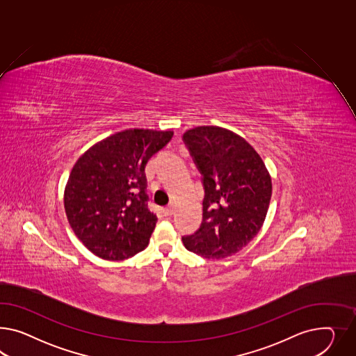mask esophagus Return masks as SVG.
<instances>
[{
  "label": "esophagus",
  "instance_id": "1",
  "mask_svg": "<svg viewBox=\"0 0 356 356\" xmlns=\"http://www.w3.org/2000/svg\"><path fill=\"white\" fill-rule=\"evenodd\" d=\"M173 209H175V207H173V203H170V204H168V206H167V207L164 209V212H165V215H172Z\"/></svg>",
  "mask_w": 356,
  "mask_h": 356
}]
</instances>
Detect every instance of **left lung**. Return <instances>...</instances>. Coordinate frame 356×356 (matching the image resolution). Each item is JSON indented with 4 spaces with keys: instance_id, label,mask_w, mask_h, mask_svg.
I'll return each mask as SVG.
<instances>
[{
    "instance_id": "8db88e82",
    "label": "left lung",
    "mask_w": 356,
    "mask_h": 356,
    "mask_svg": "<svg viewBox=\"0 0 356 356\" xmlns=\"http://www.w3.org/2000/svg\"><path fill=\"white\" fill-rule=\"evenodd\" d=\"M183 141L204 189L201 227L183 236L184 246L206 259L231 257L264 222L272 195L270 176L252 146L228 129L197 127L184 134Z\"/></svg>"
}]
</instances>
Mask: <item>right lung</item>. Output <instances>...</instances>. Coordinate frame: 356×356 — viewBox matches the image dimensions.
I'll return each mask as SVG.
<instances>
[{
    "label": "right lung",
    "mask_w": 356,
    "mask_h": 356,
    "mask_svg": "<svg viewBox=\"0 0 356 356\" xmlns=\"http://www.w3.org/2000/svg\"><path fill=\"white\" fill-rule=\"evenodd\" d=\"M171 131L128 129L83 154L70 173L65 210L77 238L106 260L144 250L156 224L145 165L172 138Z\"/></svg>",
    "instance_id": "right-lung-1"
}]
</instances>
